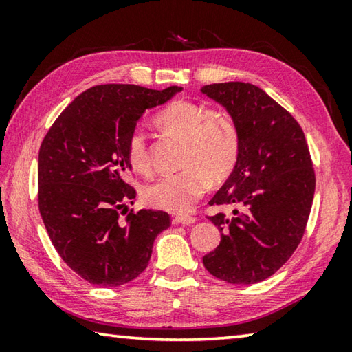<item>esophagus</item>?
<instances>
[{
    "label": "esophagus",
    "mask_w": 352,
    "mask_h": 352,
    "mask_svg": "<svg viewBox=\"0 0 352 352\" xmlns=\"http://www.w3.org/2000/svg\"><path fill=\"white\" fill-rule=\"evenodd\" d=\"M175 223H182V225H190L195 222V217L192 216H188V214H180V216H177L174 219Z\"/></svg>",
    "instance_id": "esophagus-1"
}]
</instances>
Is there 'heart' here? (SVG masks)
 <instances>
[{
    "instance_id": "heart-1",
    "label": "heart",
    "mask_w": 352,
    "mask_h": 352,
    "mask_svg": "<svg viewBox=\"0 0 352 352\" xmlns=\"http://www.w3.org/2000/svg\"><path fill=\"white\" fill-rule=\"evenodd\" d=\"M166 133L184 141L177 174L158 178L142 189L146 205L168 212H186L206 192L211 182H223L239 160L241 135L228 113L205 104L177 100L157 116ZM127 162L135 172L151 174L146 133L135 129L127 141Z\"/></svg>"
}]
</instances>
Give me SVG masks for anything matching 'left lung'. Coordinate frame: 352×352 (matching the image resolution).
I'll use <instances>...</instances> for the list:
<instances>
[{
	"instance_id": "8db88e82",
	"label": "left lung",
	"mask_w": 352,
	"mask_h": 352,
	"mask_svg": "<svg viewBox=\"0 0 352 352\" xmlns=\"http://www.w3.org/2000/svg\"><path fill=\"white\" fill-rule=\"evenodd\" d=\"M201 93L233 118L241 151L228 180L210 205H234L210 217L220 243L204 256L205 269L230 284H256L287 262L311 214L315 172L300 124L259 87L212 83Z\"/></svg>"
}]
</instances>
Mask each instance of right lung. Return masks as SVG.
Here are the masks:
<instances>
[{
	"instance_id": "add662e5",
	"label": "right lung",
	"mask_w": 352,
	"mask_h": 352,
	"mask_svg": "<svg viewBox=\"0 0 352 352\" xmlns=\"http://www.w3.org/2000/svg\"><path fill=\"white\" fill-rule=\"evenodd\" d=\"M166 90L107 83L79 94L46 133L38 152V210L52 245L90 284L118 287L146 270L152 247L169 228L164 211L133 204L127 141L144 111L168 102Z\"/></svg>"
}]
</instances>
